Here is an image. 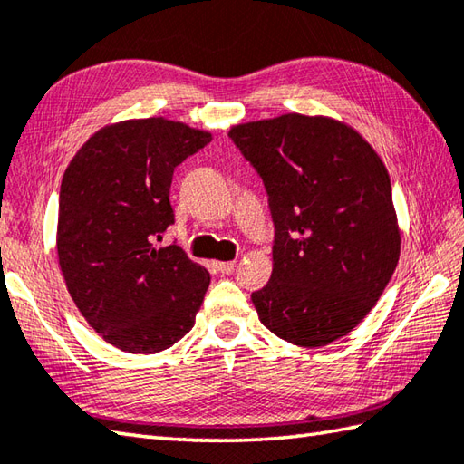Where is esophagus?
Segmentation results:
<instances>
[{
    "label": "esophagus",
    "instance_id": "obj_1",
    "mask_svg": "<svg viewBox=\"0 0 464 464\" xmlns=\"http://www.w3.org/2000/svg\"><path fill=\"white\" fill-rule=\"evenodd\" d=\"M215 267L223 275H229L235 271V261H215Z\"/></svg>",
    "mask_w": 464,
    "mask_h": 464
}]
</instances>
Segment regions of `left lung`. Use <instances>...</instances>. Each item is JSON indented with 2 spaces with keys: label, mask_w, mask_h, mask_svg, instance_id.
Listing matches in <instances>:
<instances>
[{
  "label": "left lung",
  "mask_w": 464,
  "mask_h": 464,
  "mask_svg": "<svg viewBox=\"0 0 464 464\" xmlns=\"http://www.w3.org/2000/svg\"><path fill=\"white\" fill-rule=\"evenodd\" d=\"M229 137L263 177L275 223L273 275L251 295L261 323L309 349L344 337L399 263L387 167L357 130L327 115L239 123Z\"/></svg>",
  "instance_id": "8db88e82"
}]
</instances>
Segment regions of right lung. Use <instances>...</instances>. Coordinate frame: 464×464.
Segmentation results:
<instances>
[{
  "label": "right lung",
  "mask_w": 464,
  "mask_h": 464,
  "mask_svg": "<svg viewBox=\"0 0 464 464\" xmlns=\"http://www.w3.org/2000/svg\"><path fill=\"white\" fill-rule=\"evenodd\" d=\"M211 133L167 117L95 131L59 191L57 257L75 307L113 347L151 354L193 329L209 271L155 239L173 223V169Z\"/></svg>",
  "instance_id": "add662e5"
}]
</instances>
